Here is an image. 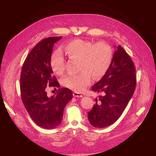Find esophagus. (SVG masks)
<instances>
[{
  "label": "esophagus",
  "mask_w": 156,
  "mask_h": 156,
  "mask_svg": "<svg viewBox=\"0 0 156 156\" xmlns=\"http://www.w3.org/2000/svg\"><path fill=\"white\" fill-rule=\"evenodd\" d=\"M73 95L74 97H83L82 95L80 93H78V92H74Z\"/></svg>",
  "instance_id": "1"
}]
</instances>
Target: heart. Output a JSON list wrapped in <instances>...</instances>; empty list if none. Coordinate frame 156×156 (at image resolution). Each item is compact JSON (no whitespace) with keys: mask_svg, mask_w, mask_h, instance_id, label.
<instances>
[{"mask_svg":"<svg viewBox=\"0 0 156 156\" xmlns=\"http://www.w3.org/2000/svg\"><path fill=\"white\" fill-rule=\"evenodd\" d=\"M69 58L79 59L78 74L66 76L63 84L73 90L81 92L91 83L92 76L95 80L102 78L109 69L112 62L111 47L104 42L92 43L88 40L75 39L64 48ZM51 66L57 75H61L65 69V60L61 51H57L51 57Z\"/></svg>","mask_w":156,"mask_h":156,"instance_id":"heart-1","label":"heart"}]
</instances>
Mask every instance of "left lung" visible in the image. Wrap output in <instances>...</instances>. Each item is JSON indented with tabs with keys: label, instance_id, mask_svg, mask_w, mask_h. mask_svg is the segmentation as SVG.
<instances>
[{
	"label": "left lung",
	"instance_id": "left-lung-1",
	"mask_svg": "<svg viewBox=\"0 0 156 156\" xmlns=\"http://www.w3.org/2000/svg\"><path fill=\"white\" fill-rule=\"evenodd\" d=\"M136 83V70L130 56L121 45L114 52L112 62L102 79L92 90L103 93L88 112V119L95 128L107 127L116 122L133 96Z\"/></svg>",
	"mask_w": 156,
	"mask_h": 156
}]
</instances>
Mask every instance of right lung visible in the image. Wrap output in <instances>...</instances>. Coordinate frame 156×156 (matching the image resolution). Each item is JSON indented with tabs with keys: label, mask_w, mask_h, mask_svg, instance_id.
<instances>
[{
	"label": "right lung",
	"mask_w": 156,
	"mask_h": 156,
	"mask_svg": "<svg viewBox=\"0 0 156 156\" xmlns=\"http://www.w3.org/2000/svg\"><path fill=\"white\" fill-rule=\"evenodd\" d=\"M62 37H48L41 40L30 51L24 61L20 76L23 103L30 116L40 127L53 129L59 126L65 106L73 94L68 88H61L55 95H47V86L59 88L51 66L54 44Z\"/></svg>",
	"instance_id": "obj_1"
}]
</instances>
